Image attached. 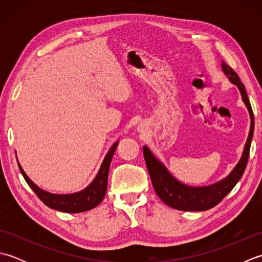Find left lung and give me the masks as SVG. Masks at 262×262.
I'll list each match as a JSON object with an SVG mask.
<instances>
[{
  "label": "left lung",
  "instance_id": "1",
  "mask_svg": "<svg viewBox=\"0 0 262 262\" xmlns=\"http://www.w3.org/2000/svg\"><path fill=\"white\" fill-rule=\"evenodd\" d=\"M224 73L229 76V80L235 84L241 92L244 104L247 105L249 110L250 118H251V126H250V133L248 140L244 146V151L242 157L235 165V168L232 170L231 173L224 178L223 180L214 183V185L206 187H190L183 185L182 182L178 181L172 176L168 169L154 157L152 152L149 151L147 146L143 147L144 159L147 166L149 177H151L152 185L155 192H157L160 199L164 204L170 207L185 211H202L213 208L214 206L219 205L223 198L229 193L233 188L235 187L238 180L244 173L246 166L248 163L250 146H251L252 137H253V111L250 104L248 94L246 91V86L241 82L240 77L235 73L234 70L231 69L225 62L222 64Z\"/></svg>",
  "mask_w": 262,
  "mask_h": 262
}]
</instances>
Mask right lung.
Returning a JSON list of instances; mask_svg holds the SVG:
<instances>
[{"label": "right lung", "instance_id": "add662e5", "mask_svg": "<svg viewBox=\"0 0 262 262\" xmlns=\"http://www.w3.org/2000/svg\"><path fill=\"white\" fill-rule=\"evenodd\" d=\"M117 145H118V142H116L114 145L111 146L109 152L105 155L97 177L94 178V180L90 185L85 189H83L82 191L70 194H57L42 190V189L39 188L29 179V177L26 174V172L21 168V165L19 163L18 165L28 185H29V187L35 191L38 198L40 199L43 204L47 205L49 208L64 211V213H82V211L90 210L94 207H97V206L103 200L108 186V173L110 163L111 160H113Z\"/></svg>", "mask_w": 262, "mask_h": 262}]
</instances>
